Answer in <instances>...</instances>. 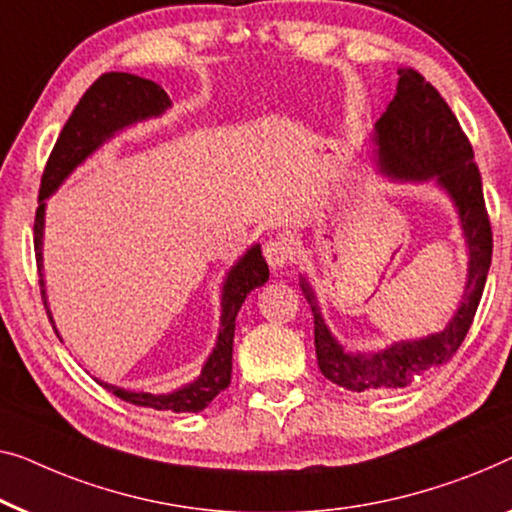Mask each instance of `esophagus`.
Listing matches in <instances>:
<instances>
[{
    "label": "esophagus",
    "instance_id": "34e87169",
    "mask_svg": "<svg viewBox=\"0 0 512 512\" xmlns=\"http://www.w3.org/2000/svg\"><path fill=\"white\" fill-rule=\"evenodd\" d=\"M263 256L272 270H281L293 261V247L286 240L274 238L263 244Z\"/></svg>",
    "mask_w": 512,
    "mask_h": 512
}]
</instances>
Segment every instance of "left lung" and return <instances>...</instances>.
Masks as SVG:
<instances>
[{
	"label": "left lung",
	"instance_id": "obj_1",
	"mask_svg": "<svg viewBox=\"0 0 512 512\" xmlns=\"http://www.w3.org/2000/svg\"><path fill=\"white\" fill-rule=\"evenodd\" d=\"M395 99L374 127L376 164L383 175L402 182L434 180L457 207L469 274L462 302L446 330L413 342H395L383 351H346L332 337L307 279L300 288L314 314V346L325 379L346 390L404 388L427 369L446 365L462 346L483 298L492 263V226L485 210L483 182L473 161V147L443 96L416 69H399Z\"/></svg>",
	"mask_w": 512,
	"mask_h": 512
}]
</instances>
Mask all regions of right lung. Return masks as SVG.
Returning <instances> with one entry per match:
<instances>
[{
    "label": "right lung",
    "instance_id": "right-lung-1",
    "mask_svg": "<svg viewBox=\"0 0 512 512\" xmlns=\"http://www.w3.org/2000/svg\"><path fill=\"white\" fill-rule=\"evenodd\" d=\"M170 108V99L164 87L152 83V80L133 76V73L110 71L96 78L90 90L83 94L78 106L73 108L69 120H66L57 143L50 152V159L43 170L41 189H39V207H36L34 219V249L39 272L43 268V221H46V198L53 196L66 177L76 170L92 152L115 136L117 131L131 127V124L150 120V117L164 115ZM270 277L268 263L261 254V247L247 249L238 263L226 274L224 291H221V323L217 344H214L210 358L194 379L180 390L166 392V395H152V392H136L127 388H117L106 381H96L103 385L115 397L124 402L147 406L154 411H173V413H198L203 411L221 390L228 388L233 372V337H235V316L242 302L254 288L263 286ZM41 295L46 305L50 323L48 300H46V281L41 279ZM57 332V330H55Z\"/></svg>",
    "mask_w": 512,
    "mask_h": 512
}]
</instances>
